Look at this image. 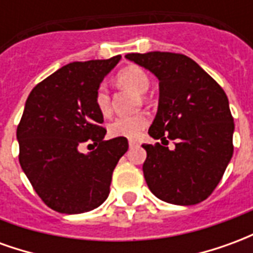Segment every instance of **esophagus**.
<instances>
[{
    "label": "esophagus",
    "instance_id": "esophagus-1",
    "mask_svg": "<svg viewBox=\"0 0 253 253\" xmlns=\"http://www.w3.org/2000/svg\"><path fill=\"white\" fill-rule=\"evenodd\" d=\"M138 145H139L138 141H134V139H130V141H128V146H130V148H134V146H138Z\"/></svg>",
    "mask_w": 253,
    "mask_h": 253
}]
</instances>
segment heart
Instances as JSON below:
<instances>
[{
    "mask_svg": "<svg viewBox=\"0 0 253 253\" xmlns=\"http://www.w3.org/2000/svg\"><path fill=\"white\" fill-rule=\"evenodd\" d=\"M116 81L122 86L132 89L137 93H145L150 85L148 73L138 66H127L116 74ZM94 104L100 114L108 115L112 110L111 94L105 85H100L94 93ZM149 118L145 114H135L130 116H118L108 125L111 137L137 138L139 132L148 126Z\"/></svg>",
    "mask_w": 253,
    "mask_h": 253,
    "instance_id": "b5f03b06",
    "label": "heart"
}]
</instances>
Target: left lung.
<instances>
[{"label": "left lung", "instance_id": "left-lung-1", "mask_svg": "<svg viewBox=\"0 0 253 253\" xmlns=\"http://www.w3.org/2000/svg\"><path fill=\"white\" fill-rule=\"evenodd\" d=\"M159 78L157 115L149 135L143 176L159 199L190 206L211 195L233 156V116L228 96L195 61L176 52L127 54ZM175 141V149L164 146Z\"/></svg>", "mask_w": 253, "mask_h": 253}]
</instances>
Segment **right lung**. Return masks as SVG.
Here are the masks:
<instances>
[{
	"label": "right lung",
	"instance_id": "1",
	"mask_svg": "<svg viewBox=\"0 0 253 253\" xmlns=\"http://www.w3.org/2000/svg\"><path fill=\"white\" fill-rule=\"evenodd\" d=\"M119 61L121 55L69 63L38 84L25 101L17 126L20 165L55 211H90L110 194L112 172L128 142L123 137L104 141L94 93ZM85 142L96 146L88 155L78 150Z\"/></svg>",
	"mask_w": 253,
	"mask_h": 253
}]
</instances>
